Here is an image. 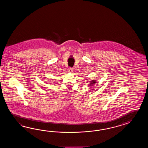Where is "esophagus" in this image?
<instances>
[{"mask_svg":"<svg viewBox=\"0 0 148 148\" xmlns=\"http://www.w3.org/2000/svg\"><path fill=\"white\" fill-rule=\"evenodd\" d=\"M73 69L71 68H69V72L72 73V72H73Z\"/></svg>","mask_w":148,"mask_h":148,"instance_id":"obj_1","label":"esophagus"}]
</instances>
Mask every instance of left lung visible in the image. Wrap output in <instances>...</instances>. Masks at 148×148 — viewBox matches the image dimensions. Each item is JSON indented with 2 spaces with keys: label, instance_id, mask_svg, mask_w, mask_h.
Returning a JSON list of instances; mask_svg holds the SVG:
<instances>
[{
  "label": "left lung",
  "instance_id": "8db88e82",
  "mask_svg": "<svg viewBox=\"0 0 148 148\" xmlns=\"http://www.w3.org/2000/svg\"><path fill=\"white\" fill-rule=\"evenodd\" d=\"M95 80H91L90 83L88 84V86H93L94 85V84H95Z\"/></svg>",
  "mask_w": 148,
  "mask_h": 148
}]
</instances>
